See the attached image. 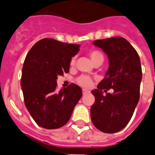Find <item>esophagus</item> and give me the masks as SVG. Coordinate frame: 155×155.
I'll return each instance as SVG.
<instances>
[{
  "instance_id": "obj_1",
  "label": "esophagus",
  "mask_w": 155,
  "mask_h": 155,
  "mask_svg": "<svg viewBox=\"0 0 155 155\" xmlns=\"http://www.w3.org/2000/svg\"><path fill=\"white\" fill-rule=\"evenodd\" d=\"M82 91H83V95H85V94H87V93L89 92V91H87V89H83V90H82Z\"/></svg>"
}]
</instances>
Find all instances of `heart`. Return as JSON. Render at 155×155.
<instances>
[{
	"mask_svg": "<svg viewBox=\"0 0 155 155\" xmlns=\"http://www.w3.org/2000/svg\"><path fill=\"white\" fill-rule=\"evenodd\" d=\"M89 56H90L91 60V61L93 62V64L96 62V61H98V60H103V61H104V55H103V53H102L100 51H99V50H95V49H94V50H91V51H89ZM75 58H72L71 60V63H70L71 66H73V65L75 64ZM77 82L78 84H80V85H81V86L89 87L91 86V84L92 83V80H91V79L89 76L82 75V76L78 78Z\"/></svg>",
	"mask_w": 155,
	"mask_h": 155,
	"instance_id": "obj_1",
	"label": "heart"
}]
</instances>
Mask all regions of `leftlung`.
Returning <instances> with one entry per match:
<instances>
[{
  "mask_svg": "<svg viewBox=\"0 0 155 155\" xmlns=\"http://www.w3.org/2000/svg\"><path fill=\"white\" fill-rule=\"evenodd\" d=\"M94 45L107 55L109 68L105 77L91 93L95 103L91 119L95 127L104 133H115L125 127L131 119L139 99L142 68L136 50L123 37L97 40ZM112 88L114 92H104Z\"/></svg>",
  "mask_w": 155,
  "mask_h": 155,
  "instance_id": "1",
  "label": "left lung"
}]
</instances>
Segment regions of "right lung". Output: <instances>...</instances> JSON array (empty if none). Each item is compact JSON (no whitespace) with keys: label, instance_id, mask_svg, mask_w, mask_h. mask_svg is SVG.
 <instances>
[{"label":"right lung","instance_id":"right-lung-1","mask_svg":"<svg viewBox=\"0 0 155 155\" xmlns=\"http://www.w3.org/2000/svg\"><path fill=\"white\" fill-rule=\"evenodd\" d=\"M79 51V45L45 38L36 42L26 56L21 86L25 106L41 127L64 126L81 98V87L75 84L56 91L57 76L68 72L71 57Z\"/></svg>","mask_w":155,"mask_h":155}]
</instances>
